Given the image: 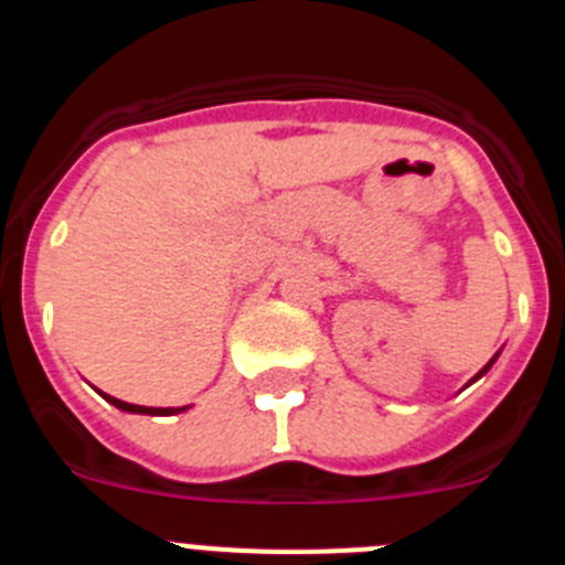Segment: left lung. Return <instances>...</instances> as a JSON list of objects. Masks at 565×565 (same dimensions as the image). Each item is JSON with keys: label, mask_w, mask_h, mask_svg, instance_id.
Masks as SVG:
<instances>
[{"label": "left lung", "mask_w": 565, "mask_h": 565, "mask_svg": "<svg viewBox=\"0 0 565 565\" xmlns=\"http://www.w3.org/2000/svg\"><path fill=\"white\" fill-rule=\"evenodd\" d=\"M498 356H501V351H498V353H495V356L489 359V362H487V364H483V367H481V371H478V373H476V376L469 379V384H472V382H478V379H481V376H483V373H487V371H489V367H492V364H495V359H498Z\"/></svg>", "instance_id": "1"}]
</instances>
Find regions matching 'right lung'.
<instances>
[{
  "instance_id": "obj_1",
  "label": "right lung",
  "mask_w": 565,
  "mask_h": 565,
  "mask_svg": "<svg viewBox=\"0 0 565 565\" xmlns=\"http://www.w3.org/2000/svg\"><path fill=\"white\" fill-rule=\"evenodd\" d=\"M102 396L107 398V402L113 404V407H118V411H124V413H141V416H174V413L189 411V407H141V404L121 402V398L107 396V393H102Z\"/></svg>"
}]
</instances>
